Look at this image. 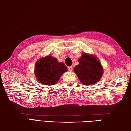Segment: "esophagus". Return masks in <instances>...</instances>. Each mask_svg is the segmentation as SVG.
<instances>
[{
  "instance_id": "esophagus-1",
  "label": "esophagus",
  "mask_w": 131,
  "mask_h": 131,
  "mask_svg": "<svg viewBox=\"0 0 131 131\" xmlns=\"http://www.w3.org/2000/svg\"><path fill=\"white\" fill-rule=\"evenodd\" d=\"M73 67L72 66H69V67H68V70L70 71V72H72V71L73 70Z\"/></svg>"
}]
</instances>
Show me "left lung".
Instances as JSON below:
<instances>
[{
    "instance_id": "1",
    "label": "left lung",
    "mask_w": 131,
    "mask_h": 131,
    "mask_svg": "<svg viewBox=\"0 0 131 131\" xmlns=\"http://www.w3.org/2000/svg\"><path fill=\"white\" fill-rule=\"evenodd\" d=\"M79 64L74 69L77 77L82 84L90 85L97 83L101 78L103 69L96 57L83 54L79 59Z\"/></svg>"
}]
</instances>
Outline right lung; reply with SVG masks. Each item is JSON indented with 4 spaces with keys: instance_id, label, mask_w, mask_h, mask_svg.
Segmentation results:
<instances>
[{
    "instance_id": "obj_1",
    "label": "right lung",
    "mask_w": 131,
    "mask_h": 131,
    "mask_svg": "<svg viewBox=\"0 0 131 131\" xmlns=\"http://www.w3.org/2000/svg\"><path fill=\"white\" fill-rule=\"evenodd\" d=\"M67 71L63 63L51 55L42 58L37 62L35 68V76L40 83L46 85L56 84L60 77Z\"/></svg>"
}]
</instances>
